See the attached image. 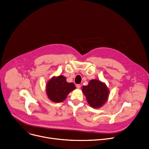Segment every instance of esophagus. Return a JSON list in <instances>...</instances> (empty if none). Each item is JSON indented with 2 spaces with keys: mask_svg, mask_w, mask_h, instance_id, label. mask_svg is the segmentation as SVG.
<instances>
[{
  "mask_svg": "<svg viewBox=\"0 0 149 149\" xmlns=\"http://www.w3.org/2000/svg\"><path fill=\"white\" fill-rule=\"evenodd\" d=\"M76 87H77V88H80L81 87V86L80 84H77V85H76Z\"/></svg>",
  "mask_w": 149,
  "mask_h": 149,
  "instance_id": "esophagus-1",
  "label": "esophagus"
}]
</instances>
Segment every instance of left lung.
<instances>
[{
	"mask_svg": "<svg viewBox=\"0 0 149 149\" xmlns=\"http://www.w3.org/2000/svg\"><path fill=\"white\" fill-rule=\"evenodd\" d=\"M83 92L88 104L96 108L104 105L108 96V90L106 85L96 80H92L87 86H83Z\"/></svg>",
	"mask_w": 149,
	"mask_h": 149,
	"instance_id": "8db88e82",
	"label": "left lung"
}]
</instances>
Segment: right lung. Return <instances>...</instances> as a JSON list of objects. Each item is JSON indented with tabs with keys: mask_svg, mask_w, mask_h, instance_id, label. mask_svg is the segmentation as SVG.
Returning a JSON list of instances; mask_svg holds the SVG:
<instances>
[{
	"mask_svg": "<svg viewBox=\"0 0 149 149\" xmlns=\"http://www.w3.org/2000/svg\"><path fill=\"white\" fill-rule=\"evenodd\" d=\"M75 88L74 84L66 82V78L61 75L48 81L47 85V94L51 101L57 103L62 102L69 93Z\"/></svg>",
	"mask_w": 149,
	"mask_h": 149,
	"instance_id": "add662e5",
	"label": "right lung"
}]
</instances>
